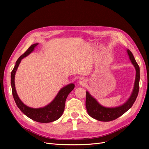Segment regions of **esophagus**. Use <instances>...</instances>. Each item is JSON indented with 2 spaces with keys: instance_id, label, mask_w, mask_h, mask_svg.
Instances as JSON below:
<instances>
[{
  "instance_id": "esophagus-1",
  "label": "esophagus",
  "mask_w": 149,
  "mask_h": 149,
  "mask_svg": "<svg viewBox=\"0 0 149 149\" xmlns=\"http://www.w3.org/2000/svg\"><path fill=\"white\" fill-rule=\"evenodd\" d=\"M79 84H80L81 85H84L86 83V79H84V78L81 77L79 80Z\"/></svg>"
}]
</instances>
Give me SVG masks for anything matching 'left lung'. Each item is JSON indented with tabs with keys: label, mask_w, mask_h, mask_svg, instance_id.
<instances>
[{
	"label": "left lung",
	"mask_w": 149,
	"mask_h": 149,
	"mask_svg": "<svg viewBox=\"0 0 149 149\" xmlns=\"http://www.w3.org/2000/svg\"><path fill=\"white\" fill-rule=\"evenodd\" d=\"M127 52L129 58L136 70V77L133 92L126 103L121 106L116 107H105L100 104L98 101L92 97L90 93L86 91V107L88 114L97 120L101 121H111L114 120L126 112L133 106L137 98L139 87V67L136 63L132 52L127 49Z\"/></svg>",
	"instance_id": "obj_1"
}]
</instances>
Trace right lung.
Returning <instances> with one entry per match:
<instances>
[{"label":"right lung","mask_w":149,"mask_h":149,"mask_svg":"<svg viewBox=\"0 0 149 149\" xmlns=\"http://www.w3.org/2000/svg\"><path fill=\"white\" fill-rule=\"evenodd\" d=\"M37 45L38 43H35L31 45L26 50V51L22 54L17 59V61L15 62V65L13 69L11 74L12 93L17 107L28 118L38 123H48L56 121L61 117L65 110V101L68 95L74 89L75 85L74 84L71 83L61 89L56 98L53 100L52 102L44 107L34 109L28 107L22 103V101L19 98L16 90H15L14 84L15 74L22 59L28 56L31 52H32Z\"/></svg>","instance_id":"obj_1"}]
</instances>
